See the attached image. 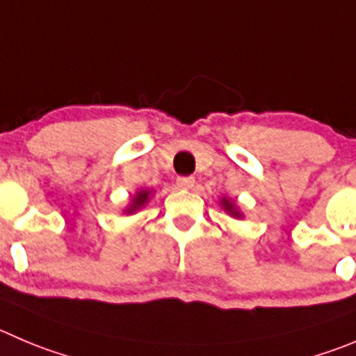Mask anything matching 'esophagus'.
Here are the masks:
<instances>
[{
  "label": "esophagus",
  "instance_id": "esophagus-1",
  "mask_svg": "<svg viewBox=\"0 0 356 356\" xmlns=\"http://www.w3.org/2000/svg\"><path fill=\"white\" fill-rule=\"evenodd\" d=\"M176 184H178V187L180 188H192L195 185V180L192 178V176H180L178 180H176Z\"/></svg>",
  "mask_w": 356,
  "mask_h": 356
}]
</instances>
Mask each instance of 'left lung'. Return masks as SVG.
Returning <instances> with one entry per match:
<instances>
[{"mask_svg":"<svg viewBox=\"0 0 356 356\" xmlns=\"http://www.w3.org/2000/svg\"><path fill=\"white\" fill-rule=\"evenodd\" d=\"M220 206H222L223 211H225L229 216H232V218H236V220L245 218V215H243V211L239 209L238 202H236L234 199L227 197V195H222V197H220Z\"/></svg>","mask_w":356,"mask_h":356,"instance_id":"obj_1","label":"left lung"}]
</instances>
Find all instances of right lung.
I'll use <instances>...</instances> for the list:
<instances>
[{
    "label": "right lung",
    "instance_id": "add662e5",
    "mask_svg": "<svg viewBox=\"0 0 356 356\" xmlns=\"http://www.w3.org/2000/svg\"><path fill=\"white\" fill-rule=\"evenodd\" d=\"M152 194H154L152 188H140V191H136L133 197H131L129 204L122 209V213H124V215H134V213H138L140 209H143L145 206L148 204V201L152 199Z\"/></svg>",
    "mask_w": 356,
    "mask_h": 356
}]
</instances>
